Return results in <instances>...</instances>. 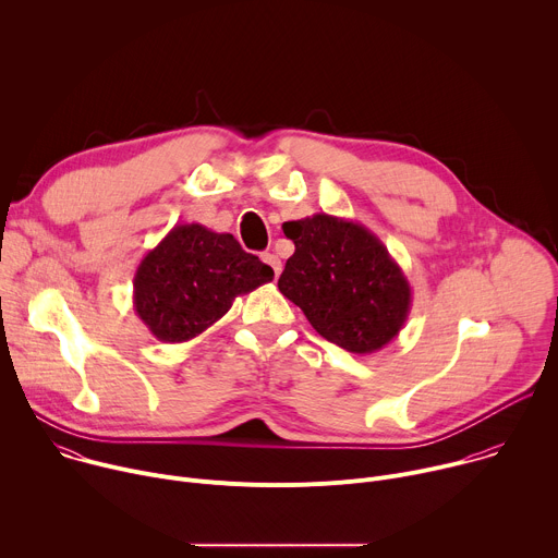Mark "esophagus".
<instances>
[{"instance_id": "1", "label": "esophagus", "mask_w": 558, "mask_h": 558, "mask_svg": "<svg viewBox=\"0 0 558 558\" xmlns=\"http://www.w3.org/2000/svg\"><path fill=\"white\" fill-rule=\"evenodd\" d=\"M260 258H263V263H267V265L274 269V274H276V278H278V276H280V271H282V263H280V258H278L276 254H269V252H267V254H263Z\"/></svg>"}]
</instances>
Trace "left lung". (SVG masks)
<instances>
[{"label":"left lung","instance_id":"obj_1","mask_svg":"<svg viewBox=\"0 0 558 558\" xmlns=\"http://www.w3.org/2000/svg\"><path fill=\"white\" fill-rule=\"evenodd\" d=\"M282 231L295 252L278 289L317 333L357 355L375 353L400 336L413 291L371 229L323 211L289 220Z\"/></svg>","mask_w":558,"mask_h":558}]
</instances>
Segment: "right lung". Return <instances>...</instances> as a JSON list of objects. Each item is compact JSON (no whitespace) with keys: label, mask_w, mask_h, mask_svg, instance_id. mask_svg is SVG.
Returning <instances> with one entry per match:
<instances>
[{"label":"right lung","mask_w":558,"mask_h":558,"mask_svg":"<svg viewBox=\"0 0 558 558\" xmlns=\"http://www.w3.org/2000/svg\"><path fill=\"white\" fill-rule=\"evenodd\" d=\"M271 280L274 269L231 233L174 225L136 267L134 311L156 340L181 344L216 325L238 295Z\"/></svg>","instance_id":"add662e5"}]
</instances>
